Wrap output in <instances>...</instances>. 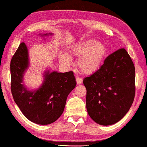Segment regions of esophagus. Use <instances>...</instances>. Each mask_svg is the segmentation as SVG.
Returning a JSON list of instances; mask_svg holds the SVG:
<instances>
[{
    "mask_svg": "<svg viewBox=\"0 0 147 147\" xmlns=\"http://www.w3.org/2000/svg\"><path fill=\"white\" fill-rule=\"evenodd\" d=\"M76 82L78 85H80L82 83V79L80 78H76Z\"/></svg>",
    "mask_w": 147,
    "mask_h": 147,
    "instance_id": "esophagus-1",
    "label": "esophagus"
}]
</instances>
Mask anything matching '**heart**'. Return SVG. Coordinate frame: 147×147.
Here are the masks:
<instances>
[{
	"label": "heart",
	"instance_id": "b5f03b06",
	"mask_svg": "<svg viewBox=\"0 0 147 147\" xmlns=\"http://www.w3.org/2000/svg\"><path fill=\"white\" fill-rule=\"evenodd\" d=\"M70 56L78 57L76 65L82 74L89 75L98 70L106 54V47L101 42L89 40L69 49ZM59 60L63 64L69 65L71 59L65 53L59 54Z\"/></svg>",
	"mask_w": 147,
	"mask_h": 147
}]
</instances>
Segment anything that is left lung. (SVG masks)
<instances>
[{
  "label": "left lung",
  "instance_id": "obj_1",
  "mask_svg": "<svg viewBox=\"0 0 147 147\" xmlns=\"http://www.w3.org/2000/svg\"><path fill=\"white\" fill-rule=\"evenodd\" d=\"M135 65L127 51L121 48L109 55L97 71L83 80L89 117L103 126L122 119L135 98Z\"/></svg>",
  "mask_w": 147,
  "mask_h": 147
}]
</instances>
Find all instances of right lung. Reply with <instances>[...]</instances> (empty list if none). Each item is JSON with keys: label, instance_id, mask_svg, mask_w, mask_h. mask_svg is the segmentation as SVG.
Segmentation results:
<instances>
[{"label": "right lung", "instance_id": "right-lung-1", "mask_svg": "<svg viewBox=\"0 0 147 147\" xmlns=\"http://www.w3.org/2000/svg\"><path fill=\"white\" fill-rule=\"evenodd\" d=\"M54 34H40L45 37ZM30 67L28 50L20 44L10 61L11 91L16 105L28 119L38 125L54 123L64 110L67 97L76 86L71 71L61 73L47 67L42 74L43 82L37 89L27 88L24 75Z\"/></svg>", "mask_w": 147, "mask_h": 147}]
</instances>
